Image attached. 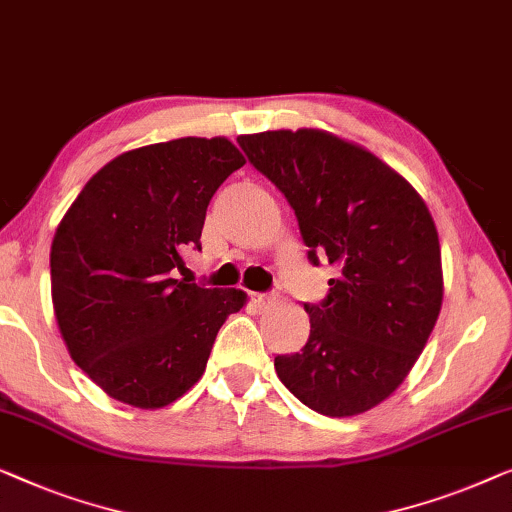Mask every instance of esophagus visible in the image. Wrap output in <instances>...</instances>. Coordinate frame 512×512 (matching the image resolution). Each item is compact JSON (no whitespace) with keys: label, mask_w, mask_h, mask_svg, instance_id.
<instances>
[{"label":"esophagus","mask_w":512,"mask_h":512,"mask_svg":"<svg viewBox=\"0 0 512 512\" xmlns=\"http://www.w3.org/2000/svg\"><path fill=\"white\" fill-rule=\"evenodd\" d=\"M251 300H254V305L261 307V309H268L270 305L277 302V298H274L272 293H254V295H251Z\"/></svg>","instance_id":"1"}]
</instances>
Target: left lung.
Instances as JSON below:
<instances>
[{
  "label": "left lung",
  "instance_id": "left-lung-1",
  "mask_svg": "<svg viewBox=\"0 0 512 512\" xmlns=\"http://www.w3.org/2000/svg\"><path fill=\"white\" fill-rule=\"evenodd\" d=\"M238 143L291 203L309 261L337 268L328 298L305 305V348L274 358L277 376L323 416L374 409L409 376L439 318L432 214L395 168L330 131L247 133Z\"/></svg>",
  "mask_w": 512,
  "mask_h": 512
}]
</instances>
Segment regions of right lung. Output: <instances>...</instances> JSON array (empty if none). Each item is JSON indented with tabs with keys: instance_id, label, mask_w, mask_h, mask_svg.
Segmentation results:
<instances>
[{
	"instance_id": "1",
	"label": "right lung",
	"mask_w": 512,
	"mask_h": 512,
	"mask_svg": "<svg viewBox=\"0 0 512 512\" xmlns=\"http://www.w3.org/2000/svg\"><path fill=\"white\" fill-rule=\"evenodd\" d=\"M244 166L224 136L129 150L85 184L50 247L55 318L73 362L117 402L154 411L194 388L240 288L175 279L201 249L214 191Z\"/></svg>"
}]
</instances>
